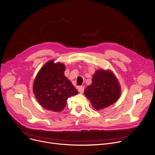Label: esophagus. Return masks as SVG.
<instances>
[{
	"instance_id": "34e87169",
	"label": "esophagus",
	"mask_w": 155,
	"mask_h": 155,
	"mask_svg": "<svg viewBox=\"0 0 155 155\" xmlns=\"http://www.w3.org/2000/svg\"><path fill=\"white\" fill-rule=\"evenodd\" d=\"M78 91L80 92V93H83L84 91V86H79L78 87Z\"/></svg>"
}]
</instances>
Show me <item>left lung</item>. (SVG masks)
Here are the masks:
<instances>
[{
    "label": "left lung",
    "instance_id": "8db88e82",
    "mask_svg": "<svg viewBox=\"0 0 155 155\" xmlns=\"http://www.w3.org/2000/svg\"><path fill=\"white\" fill-rule=\"evenodd\" d=\"M120 87L114 74L109 71H97L93 76L92 84L84 94L94 109L101 110L115 102L120 96Z\"/></svg>",
    "mask_w": 155,
    "mask_h": 155
}]
</instances>
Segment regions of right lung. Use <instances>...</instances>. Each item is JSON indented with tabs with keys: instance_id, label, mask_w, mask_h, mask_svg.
Listing matches in <instances>:
<instances>
[{
	"instance_id": "1",
	"label": "right lung",
	"mask_w": 155,
	"mask_h": 155,
	"mask_svg": "<svg viewBox=\"0 0 155 155\" xmlns=\"http://www.w3.org/2000/svg\"><path fill=\"white\" fill-rule=\"evenodd\" d=\"M64 69L63 64L50 61L43 66L35 79L33 93L47 110L61 112L66 107L67 99L78 93L64 76Z\"/></svg>"
}]
</instances>
